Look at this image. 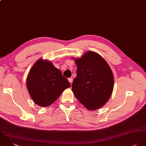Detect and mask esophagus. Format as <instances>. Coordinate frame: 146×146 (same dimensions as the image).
<instances>
[{"mask_svg": "<svg viewBox=\"0 0 146 146\" xmlns=\"http://www.w3.org/2000/svg\"><path fill=\"white\" fill-rule=\"evenodd\" d=\"M68 81H69V82L70 84H72V82H73V78H68Z\"/></svg>", "mask_w": 146, "mask_h": 146, "instance_id": "esophagus-1", "label": "esophagus"}]
</instances>
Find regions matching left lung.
<instances>
[{"label":"left lung","instance_id":"1","mask_svg":"<svg viewBox=\"0 0 146 146\" xmlns=\"http://www.w3.org/2000/svg\"><path fill=\"white\" fill-rule=\"evenodd\" d=\"M74 60L77 77L73 80L72 91L88 110L101 108L108 101L113 89L114 77L111 68L100 55L93 51Z\"/></svg>","mask_w":146,"mask_h":146}]
</instances>
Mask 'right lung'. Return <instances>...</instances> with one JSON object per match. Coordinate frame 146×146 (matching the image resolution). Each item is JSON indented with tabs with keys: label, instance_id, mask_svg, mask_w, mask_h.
Segmentation results:
<instances>
[{
	"label": "right lung",
	"instance_id": "add662e5",
	"mask_svg": "<svg viewBox=\"0 0 146 146\" xmlns=\"http://www.w3.org/2000/svg\"><path fill=\"white\" fill-rule=\"evenodd\" d=\"M70 86L61 71L50 61L42 58L32 66L27 80V87L33 102L43 107L52 104Z\"/></svg>",
	"mask_w": 146,
	"mask_h": 146
}]
</instances>
